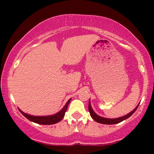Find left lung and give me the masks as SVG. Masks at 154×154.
Here are the masks:
<instances>
[{"instance_id":"obj_1","label":"left lung","mask_w":154,"mask_h":154,"mask_svg":"<svg viewBox=\"0 0 154 154\" xmlns=\"http://www.w3.org/2000/svg\"><path fill=\"white\" fill-rule=\"evenodd\" d=\"M138 106L139 104L135 108V109H133V110H132L131 112L129 113V114H126V115L123 116H121V117L115 118V119H109V118H105V117H102V116H98V114L93 111V108L91 106V101H90V100H89V105H88V110H89L90 114H91V117L93 118L95 122H97L100 123V124H104V125H114V124H118L121 122L127 119L128 118L130 117V116L132 115V114H133V113L136 111V109H137Z\"/></svg>"}]
</instances>
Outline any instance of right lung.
Masks as SVG:
<instances>
[{"label":"right lung","mask_w":154,"mask_h":154,"mask_svg":"<svg viewBox=\"0 0 154 154\" xmlns=\"http://www.w3.org/2000/svg\"><path fill=\"white\" fill-rule=\"evenodd\" d=\"M71 99L72 98H70V99L66 102V103L65 104L64 106H63L59 112L56 113V114H53V115L33 116L23 112V111L22 110H20L19 109V110L21 113H22L23 116H25L26 119H29V121L32 122L39 124V125H54V124L59 122L63 119V116L65 115V112H66L69 103L71 101Z\"/></svg>","instance_id":"right-lung-1"}]
</instances>
